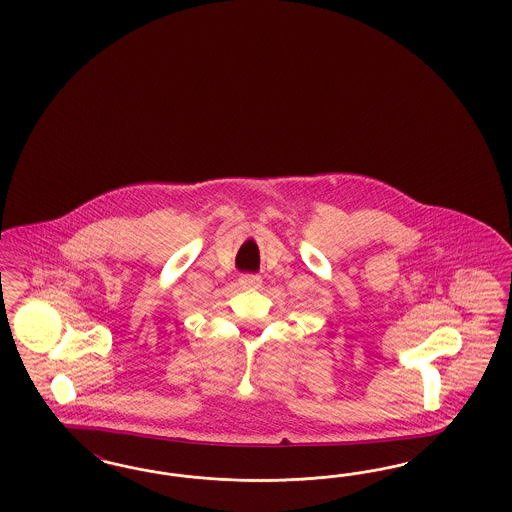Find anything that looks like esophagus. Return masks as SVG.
I'll return each mask as SVG.
<instances>
[{
  "label": "esophagus",
  "instance_id": "1",
  "mask_svg": "<svg viewBox=\"0 0 512 512\" xmlns=\"http://www.w3.org/2000/svg\"><path fill=\"white\" fill-rule=\"evenodd\" d=\"M240 283H242L244 287H248V289H257V287H261L263 278L257 276V274H244V276L240 278Z\"/></svg>",
  "mask_w": 512,
  "mask_h": 512
}]
</instances>
